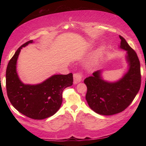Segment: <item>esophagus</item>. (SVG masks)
I'll return each instance as SVG.
<instances>
[{
    "instance_id": "obj_1",
    "label": "esophagus",
    "mask_w": 146,
    "mask_h": 146,
    "mask_svg": "<svg viewBox=\"0 0 146 146\" xmlns=\"http://www.w3.org/2000/svg\"><path fill=\"white\" fill-rule=\"evenodd\" d=\"M82 80V74L80 73H76L73 75V82L76 84Z\"/></svg>"
}]
</instances>
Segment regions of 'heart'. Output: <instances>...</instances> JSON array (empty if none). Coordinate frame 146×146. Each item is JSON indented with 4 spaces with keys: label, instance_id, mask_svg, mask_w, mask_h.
<instances>
[{
    "label": "heart",
    "instance_id": "b5f03b06",
    "mask_svg": "<svg viewBox=\"0 0 146 146\" xmlns=\"http://www.w3.org/2000/svg\"><path fill=\"white\" fill-rule=\"evenodd\" d=\"M104 49L102 48L100 49L99 50H98L97 52L95 53V55L91 58V65H97L102 60L103 56H104Z\"/></svg>",
    "mask_w": 146,
    "mask_h": 146
}]
</instances>
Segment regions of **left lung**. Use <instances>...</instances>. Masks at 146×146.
Masks as SVG:
<instances>
[{
	"instance_id": "8db88e82",
	"label": "left lung",
	"mask_w": 146,
	"mask_h": 146,
	"mask_svg": "<svg viewBox=\"0 0 146 146\" xmlns=\"http://www.w3.org/2000/svg\"><path fill=\"white\" fill-rule=\"evenodd\" d=\"M120 48L126 51L128 70L120 80L108 82L104 80L102 71L98 70L86 78V99L90 108L102 115H113L125 110L133 102L141 84L140 61L135 51L122 36Z\"/></svg>"
}]
</instances>
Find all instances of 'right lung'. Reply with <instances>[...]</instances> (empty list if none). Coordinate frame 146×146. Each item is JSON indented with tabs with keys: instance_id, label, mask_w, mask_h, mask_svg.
Masks as SVG:
<instances>
[{
	"instance_id": "right-lung-1",
	"label": "right lung",
	"mask_w": 146,
	"mask_h": 146,
	"mask_svg": "<svg viewBox=\"0 0 146 146\" xmlns=\"http://www.w3.org/2000/svg\"><path fill=\"white\" fill-rule=\"evenodd\" d=\"M33 40L23 44L11 58L6 69V90L9 101L22 114L35 120L50 117L57 112L62 102V91L72 86L73 74L54 75L38 84H25L17 72V62L23 47L33 43Z\"/></svg>"
}]
</instances>
